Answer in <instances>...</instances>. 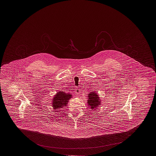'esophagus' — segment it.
Here are the masks:
<instances>
[{
  "mask_svg": "<svg viewBox=\"0 0 156 156\" xmlns=\"http://www.w3.org/2000/svg\"><path fill=\"white\" fill-rule=\"evenodd\" d=\"M75 94H76L77 95L78 94H80V89L79 88H76V89L75 90Z\"/></svg>",
  "mask_w": 156,
  "mask_h": 156,
  "instance_id": "esophagus-1",
  "label": "esophagus"
}]
</instances>
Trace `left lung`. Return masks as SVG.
<instances>
[{"instance_id":"8db88e82","label":"left lung","mask_w":156,"mask_h":156,"mask_svg":"<svg viewBox=\"0 0 156 156\" xmlns=\"http://www.w3.org/2000/svg\"><path fill=\"white\" fill-rule=\"evenodd\" d=\"M87 97V104L90 106L91 109H93V111L94 109H95V108H97L101 104V101L99 99L98 94L95 92L92 91L91 92H90L89 94H88Z\"/></svg>"}]
</instances>
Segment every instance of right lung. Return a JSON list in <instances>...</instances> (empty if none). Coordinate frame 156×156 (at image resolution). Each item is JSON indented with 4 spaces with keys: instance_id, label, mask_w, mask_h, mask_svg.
Returning a JSON list of instances; mask_svg holds the SVG:
<instances>
[{
    "instance_id": "right-lung-1",
    "label": "right lung",
    "mask_w": 156,
    "mask_h": 156,
    "mask_svg": "<svg viewBox=\"0 0 156 156\" xmlns=\"http://www.w3.org/2000/svg\"><path fill=\"white\" fill-rule=\"evenodd\" d=\"M72 96L71 93H66L64 91H59V92H57L52 99L53 109L57 110L58 109L64 108L67 106L68 101L71 98Z\"/></svg>"
}]
</instances>
